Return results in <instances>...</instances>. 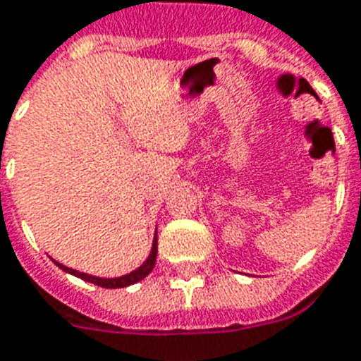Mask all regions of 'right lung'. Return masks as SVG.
<instances>
[{
  "mask_svg": "<svg viewBox=\"0 0 361 361\" xmlns=\"http://www.w3.org/2000/svg\"><path fill=\"white\" fill-rule=\"evenodd\" d=\"M155 257H157V235L154 237V245H152V252H150V256H148V259H146V262L142 263L139 269H135L133 272H130V274H124V276H120V278H98V276H92V274H87V272L74 271V269L64 267L63 263L55 262V259H54V263L59 267V269H63L64 272L74 274V276L81 278V280H85V282H90V283H94V286L105 287V289H116V287H128V286H131V283H137V282H140L142 278L148 276L155 265Z\"/></svg>",
  "mask_w": 361,
  "mask_h": 361,
  "instance_id": "add662e5",
  "label": "right lung"
}]
</instances>
